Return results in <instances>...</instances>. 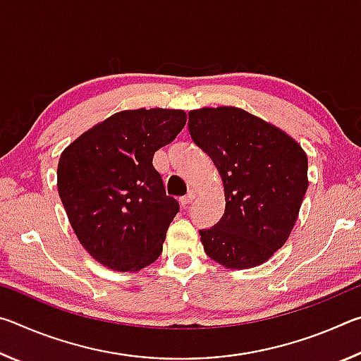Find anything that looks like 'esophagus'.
Returning <instances> with one entry per match:
<instances>
[{
    "label": "esophagus",
    "instance_id": "1",
    "mask_svg": "<svg viewBox=\"0 0 361 361\" xmlns=\"http://www.w3.org/2000/svg\"><path fill=\"white\" fill-rule=\"evenodd\" d=\"M194 197H195V194H194L192 191H189L186 195H183V197H180V204H181V207H186L188 204H191L192 200H194Z\"/></svg>",
    "mask_w": 361,
    "mask_h": 361
}]
</instances>
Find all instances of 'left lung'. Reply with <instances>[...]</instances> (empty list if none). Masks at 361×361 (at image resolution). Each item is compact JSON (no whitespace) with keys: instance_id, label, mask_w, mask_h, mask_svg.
<instances>
[{"instance_id":"left-lung-1","label":"left lung","mask_w":361,"mask_h":361,"mask_svg":"<svg viewBox=\"0 0 361 361\" xmlns=\"http://www.w3.org/2000/svg\"><path fill=\"white\" fill-rule=\"evenodd\" d=\"M188 127L224 185V215L199 231L205 253L228 269L262 264L296 223L309 185L307 156L285 132L240 108L194 109Z\"/></svg>"}]
</instances>
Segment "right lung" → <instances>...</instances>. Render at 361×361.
Here are the masks:
<instances>
[{
    "label": "right lung",
    "mask_w": 361,
    "mask_h": 361,
    "mask_svg": "<svg viewBox=\"0 0 361 361\" xmlns=\"http://www.w3.org/2000/svg\"><path fill=\"white\" fill-rule=\"evenodd\" d=\"M185 124L181 109H127L62 152L60 199L81 245L100 264L140 271L161 256L180 205L166 194L152 157Z\"/></svg>",
    "instance_id": "obj_1"
}]
</instances>
